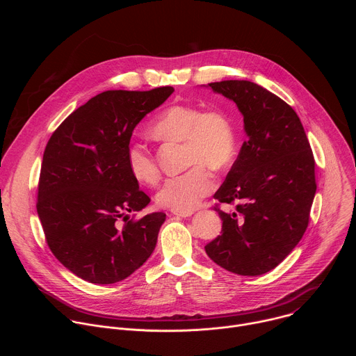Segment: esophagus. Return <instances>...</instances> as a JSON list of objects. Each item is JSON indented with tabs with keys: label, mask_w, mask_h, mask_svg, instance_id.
Segmentation results:
<instances>
[{
	"label": "esophagus",
	"mask_w": 356,
	"mask_h": 356,
	"mask_svg": "<svg viewBox=\"0 0 356 356\" xmlns=\"http://www.w3.org/2000/svg\"><path fill=\"white\" fill-rule=\"evenodd\" d=\"M173 216H177V217H191L193 216V211H172Z\"/></svg>",
	"instance_id": "esophagus-1"
}]
</instances>
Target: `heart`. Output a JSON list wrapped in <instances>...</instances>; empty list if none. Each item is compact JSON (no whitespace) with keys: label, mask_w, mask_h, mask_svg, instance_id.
Here are the masks:
<instances>
[{"label":"heart","mask_w":356,"mask_h":356,"mask_svg":"<svg viewBox=\"0 0 356 356\" xmlns=\"http://www.w3.org/2000/svg\"><path fill=\"white\" fill-rule=\"evenodd\" d=\"M150 135L168 142H184L187 172L165 180L156 194L161 207L173 211H191L209 195L216 181L210 170L229 165L235 155V128L228 114L221 110L202 113L194 106L177 104L166 108L149 128ZM127 163L132 176L145 184L159 179V169L149 149L132 142L127 147Z\"/></svg>","instance_id":"1"}]
</instances>
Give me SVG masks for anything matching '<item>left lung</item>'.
<instances>
[{"mask_svg": "<svg viewBox=\"0 0 356 356\" xmlns=\"http://www.w3.org/2000/svg\"><path fill=\"white\" fill-rule=\"evenodd\" d=\"M209 87L236 104L248 139L214 194L238 204L229 213L214 207L222 229L206 252L232 273L259 276L275 269L307 229L317 190L313 150L296 111L273 92L248 80Z\"/></svg>", "mask_w": 356, "mask_h": 356, "instance_id": "8db88e82", "label": "left lung"}]
</instances>
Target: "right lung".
Listing matches in <instances>:
<instances>
[{"label":"right lung","instance_id":"obj_1","mask_svg":"<svg viewBox=\"0 0 356 356\" xmlns=\"http://www.w3.org/2000/svg\"><path fill=\"white\" fill-rule=\"evenodd\" d=\"M173 91L166 86L101 92L72 113L46 145L38 216L56 259L86 282H121L156 246L166 214L128 217L150 198L128 168L127 147L135 127Z\"/></svg>","mask_w":356,"mask_h":356}]
</instances>
